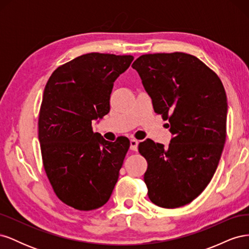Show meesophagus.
I'll return each instance as SVG.
<instances>
[{
	"label": "esophagus",
	"mask_w": 249,
	"mask_h": 249,
	"mask_svg": "<svg viewBox=\"0 0 249 249\" xmlns=\"http://www.w3.org/2000/svg\"><path fill=\"white\" fill-rule=\"evenodd\" d=\"M138 140L136 139H131L130 140V148L131 150H133V152H137L138 150Z\"/></svg>",
	"instance_id": "1"
}]
</instances>
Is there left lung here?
Instances as JSON below:
<instances>
[{
	"mask_svg": "<svg viewBox=\"0 0 249 249\" xmlns=\"http://www.w3.org/2000/svg\"><path fill=\"white\" fill-rule=\"evenodd\" d=\"M132 67L173 135L166 148L148 139L139 144L148 197L161 208L183 207L206 189L220 160L228 114L222 82L185 53L142 55Z\"/></svg>",
	"mask_w": 249,
	"mask_h": 249,
	"instance_id": "8db88e82",
	"label": "left lung"
}]
</instances>
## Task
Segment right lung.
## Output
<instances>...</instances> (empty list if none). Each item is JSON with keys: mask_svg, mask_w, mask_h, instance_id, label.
<instances>
[{"mask_svg": "<svg viewBox=\"0 0 249 249\" xmlns=\"http://www.w3.org/2000/svg\"><path fill=\"white\" fill-rule=\"evenodd\" d=\"M134 57L89 53L52 73L44 88L38 138L47 177L58 198L80 211L104 206L130 147L93 133L92 120L109 113L110 94Z\"/></svg>", "mask_w": 249, "mask_h": 249, "instance_id": "1", "label": "right lung"}]
</instances>
